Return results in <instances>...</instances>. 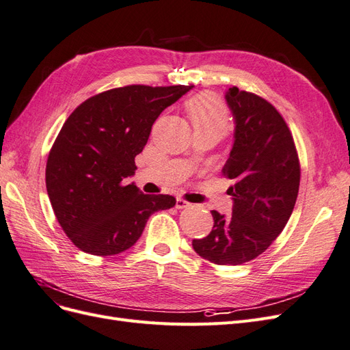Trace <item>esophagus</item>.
Wrapping results in <instances>:
<instances>
[{
  "mask_svg": "<svg viewBox=\"0 0 350 350\" xmlns=\"http://www.w3.org/2000/svg\"><path fill=\"white\" fill-rule=\"evenodd\" d=\"M187 207H191V204H189L188 201L183 198H176V208H187Z\"/></svg>",
  "mask_w": 350,
  "mask_h": 350,
  "instance_id": "1",
  "label": "esophagus"
}]
</instances>
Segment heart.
<instances>
[{
    "mask_svg": "<svg viewBox=\"0 0 350 350\" xmlns=\"http://www.w3.org/2000/svg\"><path fill=\"white\" fill-rule=\"evenodd\" d=\"M187 109L194 126L217 125L226 129L229 115L225 103L213 93H200L187 102Z\"/></svg>",
    "mask_w": 350,
    "mask_h": 350,
    "instance_id": "1",
    "label": "heart"
}]
</instances>
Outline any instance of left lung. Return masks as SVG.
<instances>
[{
	"label": "left lung",
	"instance_id": "8db88e82",
	"mask_svg": "<svg viewBox=\"0 0 350 350\" xmlns=\"http://www.w3.org/2000/svg\"><path fill=\"white\" fill-rule=\"evenodd\" d=\"M226 102L235 134L221 172L234 181L228 189L234 207L229 217L211 210L213 229L193 248L219 266H239L282 234L298 197L301 166L289 126L270 102L235 86Z\"/></svg>",
	"mask_w": 350,
	"mask_h": 350
}]
</instances>
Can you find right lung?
<instances>
[{
    "label": "right lung",
    "instance_id": "right-lung-1",
    "mask_svg": "<svg viewBox=\"0 0 350 350\" xmlns=\"http://www.w3.org/2000/svg\"><path fill=\"white\" fill-rule=\"evenodd\" d=\"M193 86L116 88L72 111L46 162V191L66 235L92 256H115L133 247L154 211L175 206L167 194H143L125 178L152 125Z\"/></svg>",
    "mask_w": 350,
    "mask_h": 350
}]
</instances>
